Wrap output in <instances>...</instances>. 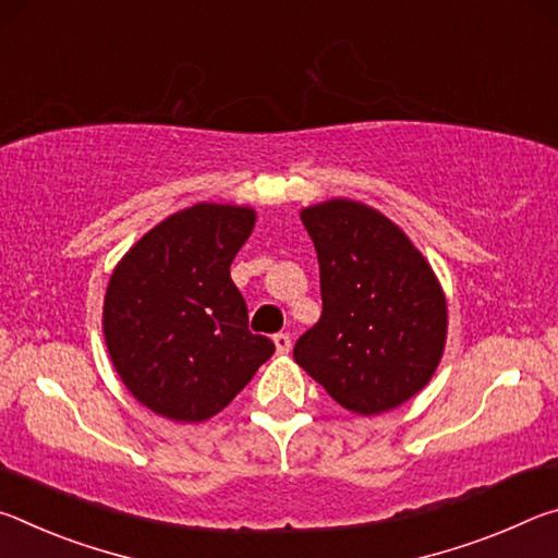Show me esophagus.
I'll return each instance as SVG.
<instances>
[{
  "label": "esophagus",
  "mask_w": 558,
  "mask_h": 558,
  "mask_svg": "<svg viewBox=\"0 0 558 558\" xmlns=\"http://www.w3.org/2000/svg\"><path fill=\"white\" fill-rule=\"evenodd\" d=\"M272 342H276L278 354H288V352H290V347H292V342H290V335H286V332H280V335L272 337Z\"/></svg>",
  "instance_id": "esophagus-1"
}]
</instances>
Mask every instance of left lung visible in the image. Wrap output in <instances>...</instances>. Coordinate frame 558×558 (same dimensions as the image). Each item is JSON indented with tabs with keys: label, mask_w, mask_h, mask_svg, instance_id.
Listing matches in <instances>:
<instances>
[{
	"label": "left lung",
	"mask_w": 558,
	"mask_h": 558,
	"mask_svg": "<svg viewBox=\"0 0 558 558\" xmlns=\"http://www.w3.org/2000/svg\"><path fill=\"white\" fill-rule=\"evenodd\" d=\"M319 263L323 317L292 356L359 415L391 411L440 364L448 305L409 235L362 202L329 199L300 211Z\"/></svg>",
	"instance_id": "8db88e82"
}]
</instances>
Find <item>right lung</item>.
<instances>
[{"mask_svg":"<svg viewBox=\"0 0 558 558\" xmlns=\"http://www.w3.org/2000/svg\"><path fill=\"white\" fill-rule=\"evenodd\" d=\"M256 226L251 206L194 204L147 231L116 266L102 335L122 384L149 411L202 423L276 352L248 329L231 263Z\"/></svg>","mask_w":558,"mask_h":558,"instance_id":"right-lung-1","label":"right lung"}]
</instances>
